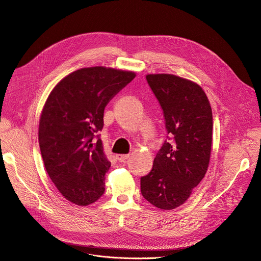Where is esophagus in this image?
Here are the masks:
<instances>
[{"instance_id": "esophagus-1", "label": "esophagus", "mask_w": 261, "mask_h": 261, "mask_svg": "<svg viewBox=\"0 0 261 261\" xmlns=\"http://www.w3.org/2000/svg\"><path fill=\"white\" fill-rule=\"evenodd\" d=\"M116 158L119 162H125L126 160H128L129 154H117Z\"/></svg>"}]
</instances>
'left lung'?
<instances>
[{
  "label": "left lung",
  "mask_w": 261,
  "mask_h": 261,
  "mask_svg": "<svg viewBox=\"0 0 261 261\" xmlns=\"http://www.w3.org/2000/svg\"><path fill=\"white\" fill-rule=\"evenodd\" d=\"M147 82L164 111L169 141L141 178L145 199L162 210L183 204L204 177L211 158L213 115L195 82L172 74H148Z\"/></svg>",
  "instance_id": "obj_1"
}]
</instances>
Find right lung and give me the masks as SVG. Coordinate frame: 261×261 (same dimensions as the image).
<instances>
[{
	"mask_svg": "<svg viewBox=\"0 0 261 261\" xmlns=\"http://www.w3.org/2000/svg\"><path fill=\"white\" fill-rule=\"evenodd\" d=\"M135 77L130 71L82 68L62 79L45 102L38 133L43 163L61 194L75 204L93 203L105 191L111 163L96 133L107 103Z\"/></svg>",
	"mask_w": 261,
	"mask_h": 261,
	"instance_id": "right-lung-1",
	"label": "right lung"
}]
</instances>
